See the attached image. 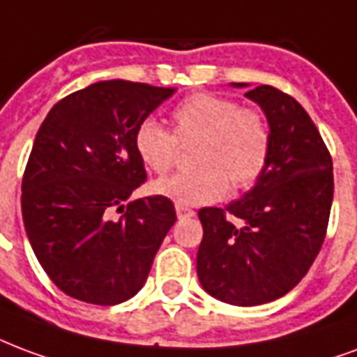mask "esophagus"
<instances>
[{
	"label": "esophagus",
	"mask_w": 357,
	"mask_h": 357,
	"mask_svg": "<svg viewBox=\"0 0 357 357\" xmlns=\"http://www.w3.org/2000/svg\"><path fill=\"white\" fill-rule=\"evenodd\" d=\"M176 212H178L179 219H185V218H192V215H197V212L192 210V208H187V206L176 204Z\"/></svg>",
	"instance_id": "obj_1"
}]
</instances>
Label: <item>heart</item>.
<instances>
[{
    "label": "heart",
    "mask_w": 357,
    "mask_h": 357,
    "mask_svg": "<svg viewBox=\"0 0 357 357\" xmlns=\"http://www.w3.org/2000/svg\"><path fill=\"white\" fill-rule=\"evenodd\" d=\"M174 132L145 119L134 134L139 160L158 176L176 166L179 145H195L192 172L155 183V192L181 206L210 204L232 189L253 185L271 153V128L263 113L240 107L234 100L197 92L170 115Z\"/></svg>",
    "instance_id": "1"
}]
</instances>
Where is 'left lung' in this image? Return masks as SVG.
Here are the masks:
<instances>
[{
	"label": "left lung",
	"instance_id": "left-lung-1",
	"mask_svg": "<svg viewBox=\"0 0 357 357\" xmlns=\"http://www.w3.org/2000/svg\"><path fill=\"white\" fill-rule=\"evenodd\" d=\"M245 96L268 119V160L242 199L199 212L204 236L197 273L215 299L255 306L291 291L321 250L333 202V160L295 98L271 84Z\"/></svg>",
	"mask_w": 357,
	"mask_h": 357
}]
</instances>
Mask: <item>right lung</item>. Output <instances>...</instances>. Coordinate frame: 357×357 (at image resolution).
Instances as JSON below:
<instances>
[{
    "mask_svg": "<svg viewBox=\"0 0 357 357\" xmlns=\"http://www.w3.org/2000/svg\"><path fill=\"white\" fill-rule=\"evenodd\" d=\"M174 92L100 81L62 98L39 126L22 178L24 227L47 276L73 299L134 297L178 219L160 195L124 204L147 179L136 128Z\"/></svg>",
    "mask_w": 357,
    "mask_h": 357,
    "instance_id": "obj_1",
    "label": "right lung"
}]
</instances>
